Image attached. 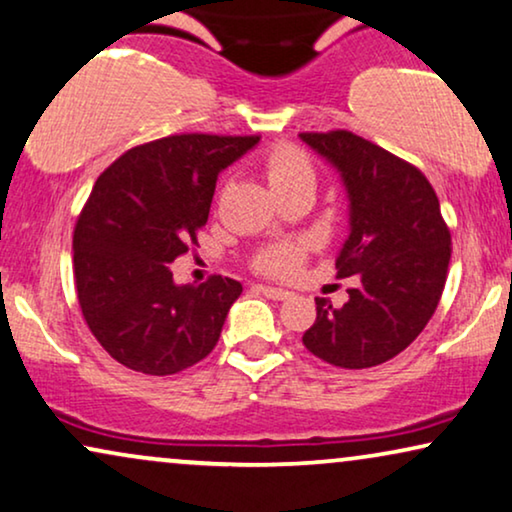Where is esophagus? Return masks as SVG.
<instances>
[{
    "label": "esophagus",
    "mask_w": 512,
    "mask_h": 512,
    "mask_svg": "<svg viewBox=\"0 0 512 512\" xmlns=\"http://www.w3.org/2000/svg\"><path fill=\"white\" fill-rule=\"evenodd\" d=\"M258 291H261L263 296L272 298V301H287V298L291 296L289 291H284V289H277V287H258Z\"/></svg>",
    "instance_id": "1"
}]
</instances>
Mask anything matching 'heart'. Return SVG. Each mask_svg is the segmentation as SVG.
<instances>
[{
	"label": "heart",
	"mask_w": 512,
	"mask_h": 512,
	"mask_svg": "<svg viewBox=\"0 0 512 512\" xmlns=\"http://www.w3.org/2000/svg\"><path fill=\"white\" fill-rule=\"evenodd\" d=\"M265 174L275 192L301 181H315V169L310 157L291 143L272 148L265 157ZM310 254L308 242H277L261 249L254 258V268L270 277H291L303 268Z\"/></svg>",
	"instance_id": "heart-1"
}]
</instances>
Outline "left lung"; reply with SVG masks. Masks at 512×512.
<instances>
[{
  "mask_svg": "<svg viewBox=\"0 0 512 512\" xmlns=\"http://www.w3.org/2000/svg\"><path fill=\"white\" fill-rule=\"evenodd\" d=\"M310 148L341 171L350 197V237L338 277H355L348 303L315 298L317 320L303 345L341 369L393 360L426 329L440 303L451 232L433 185L407 159L353 131H303Z\"/></svg>",
  "mask_w": 512,
  "mask_h": 512,
  "instance_id": "8db88e82",
  "label": "left lung"
}]
</instances>
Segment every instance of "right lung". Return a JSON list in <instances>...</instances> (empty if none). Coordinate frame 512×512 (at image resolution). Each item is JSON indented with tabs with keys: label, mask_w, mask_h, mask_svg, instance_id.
<instances>
[{
	"label": "right lung",
	"mask_w": 512,
	"mask_h": 512,
	"mask_svg": "<svg viewBox=\"0 0 512 512\" xmlns=\"http://www.w3.org/2000/svg\"><path fill=\"white\" fill-rule=\"evenodd\" d=\"M261 136L176 134L136 145L98 176L72 235L86 327L112 360L171 376L204 360L242 284H174L171 265L207 225L216 178Z\"/></svg>",
	"instance_id": "add662e5"
}]
</instances>
